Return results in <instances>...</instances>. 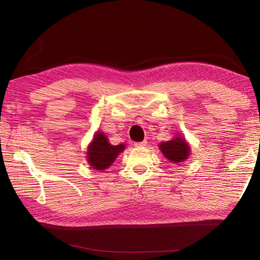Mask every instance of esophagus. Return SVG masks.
Returning <instances> with one entry per match:
<instances>
[{
  "mask_svg": "<svg viewBox=\"0 0 260 260\" xmlns=\"http://www.w3.org/2000/svg\"><path fill=\"white\" fill-rule=\"evenodd\" d=\"M135 145H136V146H138V147H143V146H146V145H147V141H146V140H144V141H142V142H137V143H135Z\"/></svg>",
  "mask_w": 260,
  "mask_h": 260,
  "instance_id": "1",
  "label": "esophagus"
}]
</instances>
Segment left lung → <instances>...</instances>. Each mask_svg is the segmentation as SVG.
Returning <instances> with one entry per match:
<instances>
[{"label":"left lung","instance_id":"1","mask_svg":"<svg viewBox=\"0 0 260 260\" xmlns=\"http://www.w3.org/2000/svg\"><path fill=\"white\" fill-rule=\"evenodd\" d=\"M158 147L162 155L174 164L183 162L191 155L190 144L182 136L179 135L166 142H161L158 144Z\"/></svg>","mask_w":260,"mask_h":260}]
</instances>
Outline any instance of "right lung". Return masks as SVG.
Listing matches in <instances>:
<instances>
[{
  "label": "right lung",
  "mask_w": 260,
  "mask_h": 260,
  "mask_svg": "<svg viewBox=\"0 0 260 260\" xmlns=\"http://www.w3.org/2000/svg\"><path fill=\"white\" fill-rule=\"evenodd\" d=\"M125 144L113 145L104 132L96 131L88 145L86 151V161L90 167L103 171L114 164L120 153L124 151Z\"/></svg>",
  "instance_id": "add662e5"
}]
</instances>
